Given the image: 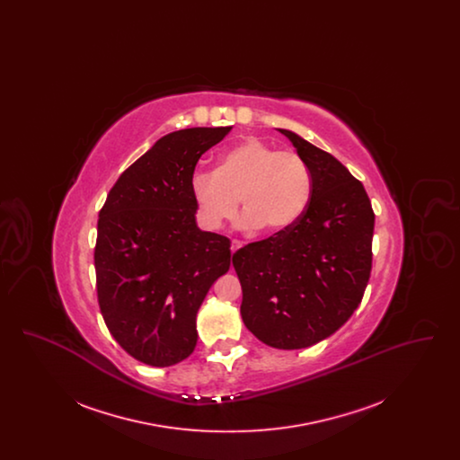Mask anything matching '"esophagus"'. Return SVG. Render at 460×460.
Here are the masks:
<instances>
[{"instance_id":"34e87169","label":"esophagus","mask_w":460,"mask_h":460,"mask_svg":"<svg viewBox=\"0 0 460 460\" xmlns=\"http://www.w3.org/2000/svg\"><path fill=\"white\" fill-rule=\"evenodd\" d=\"M240 248H241L240 241H238V240L231 241V252H233V253H236V252H238V250H240Z\"/></svg>"}]
</instances>
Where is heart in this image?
Instances as JSON below:
<instances>
[{
    "label": "heart",
    "mask_w": 460,
    "mask_h": 460,
    "mask_svg": "<svg viewBox=\"0 0 460 460\" xmlns=\"http://www.w3.org/2000/svg\"><path fill=\"white\" fill-rule=\"evenodd\" d=\"M199 222L217 231L234 219L241 224L283 233L304 217L314 191L305 158L295 150H278L259 137H246L219 156L216 171H198L191 181Z\"/></svg>",
    "instance_id": "1"
}]
</instances>
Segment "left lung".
Listing matches in <instances>:
<instances>
[{
    "mask_svg": "<svg viewBox=\"0 0 460 460\" xmlns=\"http://www.w3.org/2000/svg\"><path fill=\"white\" fill-rule=\"evenodd\" d=\"M310 165L312 199L293 227L233 255L241 317L262 343L298 350L341 328L358 306L372 267L374 212L362 182L332 155L279 129Z\"/></svg>",
    "mask_w": 460,
    "mask_h": 460,
    "instance_id": "8db88e82",
    "label": "left lung"
}]
</instances>
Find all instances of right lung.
Listing matches in <instances>:
<instances>
[{"label": "right lung", "mask_w": 460, "mask_h": 460, "mask_svg": "<svg viewBox=\"0 0 460 460\" xmlns=\"http://www.w3.org/2000/svg\"><path fill=\"white\" fill-rule=\"evenodd\" d=\"M233 128L160 137L126 169L100 210L96 291L105 324L136 360L169 367L197 347V314L231 265V241L198 229L191 181L199 156Z\"/></svg>", "instance_id": "1"}]
</instances>
